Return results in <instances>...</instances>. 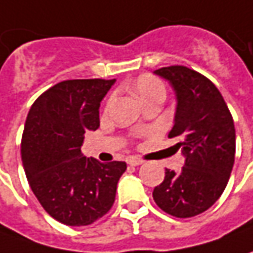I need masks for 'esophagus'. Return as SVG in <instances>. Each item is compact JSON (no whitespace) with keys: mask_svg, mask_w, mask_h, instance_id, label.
Segmentation results:
<instances>
[{"mask_svg":"<svg viewBox=\"0 0 253 253\" xmlns=\"http://www.w3.org/2000/svg\"><path fill=\"white\" fill-rule=\"evenodd\" d=\"M126 162H128V165H129V166H141L142 163H143V161L138 159V158H129Z\"/></svg>","mask_w":253,"mask_h":253,"instance_id":"34e87169","label":"esophagus"}]
</instances>
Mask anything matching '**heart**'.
Listing matches in <instances>:
<instances>
[{
    "instance_id": "1",
    "label": "heart",
    "mask_w": 253,
    "mask_h": 253,
    "mask_svg": "<svg viewBox=\"0 0 253 253\" xmlns=\"http://www.w3.org/2000/svg\"><path fill=\"white\" fill-rule=\"evenodd\" d=\"M136 92H138L139 98H145V97H149L152 94H158V92L165 94V85L162 84L159 79L145 74V76L139 77L136 82Z\"/></svg>"
}]
</instances>
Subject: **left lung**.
Here are the masks:
<instances>
[{
	"label": "left lung",
	"mask_w": 253,
	"mask_h": 253,
	"mask_svg": "<svg viewBox=\"0 0 253 253\" xmlns=\"http://www.w3.org/2000/svg\"><path fill=\"white\" fill-rule=\"evenodd\" d=\"M153 73L168 80L176 95L169 138L184 156L179 173L165 170L153 200L165 212L189 218L209 210L227 187L235 159V126L221 92L207 77L184 66Z\"/></svg>",
	"instance_id": "1"
}]
</instances>
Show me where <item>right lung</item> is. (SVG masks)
I'll use <instances>...</instances> for the list:
<instances>
[{
  "label": "right lung",
  "instance_id": "1",
  "mask_svg": "<svg viewBox=\"0 0 253 253\" xmlns=\"http://www.w3.org/2000/svg\"><path fill=\"white\" fill-rule=\"evenodd\" d=\"M114 80H66L44 91L25 122L21 155L29 186L59 222L90 225L114 204L125 162L85 158L84 133L100 126V104Z\"/></svg>",
  "mask_w": 253,
  "mask_h": 253
}]
</instances>
